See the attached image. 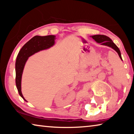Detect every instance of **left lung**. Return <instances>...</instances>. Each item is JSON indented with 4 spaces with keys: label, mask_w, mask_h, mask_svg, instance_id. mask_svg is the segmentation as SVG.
<instances>
[{
    "label": "left lung",
    "mask_w": 134,
    "mask_h": 134,
    "mask_svg": "<svg viewBox=\"0 0 134 134\" xmlns=\"http://www.w3.org/2000/svg\"><path fill=\"white\" fill-rule=\"evenodd\" d=\"M90 37H92L93 39L95 40V41H96L97 43H99V44L111 47V48L114 49L115 51H116L117 52V53L118 54L121 60L122 61L121 51H120L119 48L115 45V43L112 41V40H111L109 37L103 35H95L91 36Z\"/></svg>",
    "instance_id": "obj_1"
}]
</instances>
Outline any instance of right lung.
Returning <instances> with one entry per match:
<instances>
[{"label": "right lung", "mask_w": 134, "mask_h": 134, "mask_svg": "<svg viewBox=\"0 0 134 134\" xmlns=\"http://www.w3.org/2000/svg\"><path fill=\"white\" fill-rule=\"evenodd\" d=\"M55 35H47L44 37L36 35L22 47L18 54L15 63L16 85L19 95L25 101L27 102L21 92V80L26 61L29 57L35 53L53 47L55 44Z\"/></svg>", "instance_id": "right-lung-1"}]
</instances>
